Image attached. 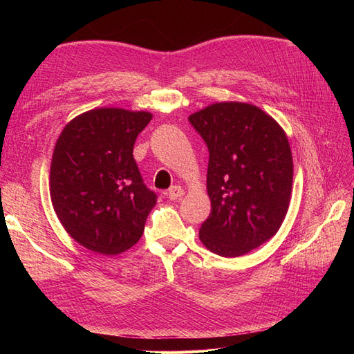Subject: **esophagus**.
Masks as SVG:
<instances>
[{"mask_svg": "<svg viewBox=\"0 0 354 354\" xmlns=\"http://www.w3.org/2000/svg\"><path fill=\"white\" fill-rule=\"evenodd\" d=\"M183 195H185V190L181 189V186H173V187H171V189L167 192V196H168L171 201L180 199Z\"/></svg>", "mask_w": 354, "mask_h": 354, "instance_id": "34e87169", "label": "esophagus"}]
</instances>
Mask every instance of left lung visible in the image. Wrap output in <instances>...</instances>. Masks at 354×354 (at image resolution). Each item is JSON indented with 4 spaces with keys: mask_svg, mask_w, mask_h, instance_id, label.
<instances>
[{
    "mask_svg": "<svg viewBox=\"0 0 354 354\" xmlns=\"http://www.w3.org/2000/svg\"><path fill=\"white\" fill-rule=\"evenodd\" d=\"M208 147L209 217L199 238L212 252L239 257L269 241L286 216L292 155L272 116L252 104L224 102L189 116Z\"/></svg>",
    "mask_w": 354,
    "mask_h": 354,
    "instance_id": "8db88e82",
    "label": "left lung"
}]
</instances>
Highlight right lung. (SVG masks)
Here are the masks:
<instances>
[{
  "mask_svg": "<svg viewBox=\"0 0 354 354\" xmlns=\"http://www.w3.org/2000/svg\"><path fill=\"white\" fill-rule=\"evenodd\" d=\"M147 112L102 108L72 120L55 147L51 202L71 236L104 255L127 251L142 238L158 195L133 156Z\"/></svg>",
  "mask_w": 354,
  "mask_h": 354,
  "instance_id": "right-lung-1",
  "label": "right lung"
}]
</instances>
